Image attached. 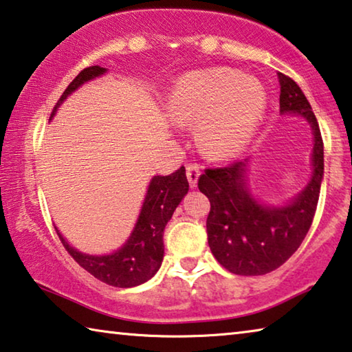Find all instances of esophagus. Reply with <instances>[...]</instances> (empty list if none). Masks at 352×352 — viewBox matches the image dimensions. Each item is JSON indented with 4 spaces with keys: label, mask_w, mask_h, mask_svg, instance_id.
<instances>
[{
    "label": "esophagus",
    "mask_w": 352,
    "mask_h": 352,
    "mask_svg": "<svg viewBox=\"0 0 352 352\" xmlns=\"http://www.w3.org/2000/svg\"><path fill=\"white\" fill-rule=\"evenodd\" d=\"M199 175H200L199 166H196V164H186V177H188V182H189V185H191V188H196L197 186Z\"/></svg>",
    "instance_id": "obj_1"
}]
</instances>
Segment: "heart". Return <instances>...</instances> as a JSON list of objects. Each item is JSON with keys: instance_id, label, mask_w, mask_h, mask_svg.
I'll use <instances>...</instances> for the list:
<instances>
[{"instance_id": "1", "label": "heart", "mask_w": 352, "mask_h": 352, "mask_svg": "<svg viewBox=\"0 0 352 352\" xmlns=\"http://www.w3.org/2000/svg\"><path fill=\"white\" fill-rule=\"evenodd\" d=\"M266 111L260 81L232 69H213L183 76L170 96L177 119L202 122L200 142L214 158H228L248 146Z\"/></svg>"}]
</instances>
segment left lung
Masks as SVG:
<instances>
[{"mask_svg":"<svg viewBox=\"0 0 352 352\" xmlns=\"http://www.w3.org/2000/svg\"><path fill=\"white\" fill-rule=\"evenodd\" d=\"M280 111L305 117L315 136L314 175L302 192L287 206L267 208L244 185L243 161L208 167L197 186L208 197V246L214 258L233 274L263 276L277 270L296 252L314 222L324 174V147L320 125L309 100L292 78L278 74Z\"/></svg>","mask_w":352,"mask_h":352,"instance_id":"left-lung-1","label":"left lung"}]
</instances>
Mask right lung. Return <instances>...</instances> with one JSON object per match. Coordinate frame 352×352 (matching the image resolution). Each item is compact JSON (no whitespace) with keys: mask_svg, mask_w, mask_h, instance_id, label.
Instances as JSON below:
<instances>
[{"mask_svg":"<svg viewBox=\"0 0 352 352\" xmlns=\"http://www.w3.org/2000/svg\"><path fill=\"white\" fill-rule=\"evenodd\" d=\"M104 72L106 70L100 65H92L81 70L54 104L52 116L69 94L80 87L82 82L103 75ZM188 189L189 183L183 166L170 175L153 177L130 239L124 244V248L111 255L94 256L81 254L70 248L59 232L58 236L72 258L98 280L119 288L141 285L152 278L161 266L164 255L163 235L166 224L170 221L177 205L185 197Z\"/></svg>","mask_w":352,"mask_h":352,"instance_id":"1","label":"right lung"}]
</instances>
